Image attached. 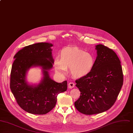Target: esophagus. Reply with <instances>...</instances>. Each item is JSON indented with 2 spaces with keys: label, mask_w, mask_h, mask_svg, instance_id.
Listing matches in <instances>:
<instances>
[{
  "label": "esophagus",
  "mask_w": 133,
  "mask_h": 133,
  "mask_svg": "<svg viewBox=\"0 0 133 133\" xmlns=\"http://www.w3.org/2000/svg\"><path fill=\"white\" fill-rule=\"evenodd\" d=\"M75 83H74L72 82H70L68 84V87H69V88H72L75 87Z\"/></svg>",
  "instance_id": "esophagus-1"
}]
</instances>
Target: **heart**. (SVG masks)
<instances>
[{"label":"heart","instance_id":"obj_1","mask_svg":"<svg viewBox=\"0 0 133 133\" xmlns=\"http://www.w3.org/2000/svg\"><path fill=\"white\" fill-rule=\"evenodd\" d=\"M94 63L95 58L91 53L71 47L61 51L59 59L55 61L54 67L56 72L61 75H64L67 68H70L71 75L76 78H81L90 72Z\"/></svg>","mask_w":133,"mask_h":133}]
</instances>
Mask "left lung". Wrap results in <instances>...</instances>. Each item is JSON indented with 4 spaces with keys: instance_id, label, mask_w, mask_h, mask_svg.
<instances>
[{
    "instance_id": "8db88e82",
    "label": "left lung",
    "mask_w": 133,
    "mask_h": 133,
    "mask_svg": "<svg viewBox=\"0 0 133 133\" xmlns=\"http://www.w3.org/2000/svg\"><path fill=\"white\" fill-rule=\"evenodd\" d=\"M96 49L97 56L92 70L76 80L80 96L75 106L87 115L100 114L111 108L123 85L122 67L116 53L101 44L96 45Z\"/></svg>"
}]
</instances>
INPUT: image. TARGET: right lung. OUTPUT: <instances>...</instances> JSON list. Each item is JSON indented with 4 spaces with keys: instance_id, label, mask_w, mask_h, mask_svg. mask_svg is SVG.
<instances>
[{
    "instance_id": "right-lung-1",
    "label": "right lung",
    "mask_w": 133,
    "mask_h": 133,
    "mask_svg": "<svg viewBox=\"0 0 133 133\" xmlns=\"http://www.w3.org/2000/svg\"><path fill=\"white\" fill-rule=\"evenodd\" d=\"M52 44L39 43L25 46L15 55L10 79V88L17 103L24 111L45 115L55 106L58 94L67 89V81L58 83L49 77L48 71L53 67ZM41 66L44 77L37 86L26 82L27 71L32 66Z\"/></svg>"
}]
</instances>
